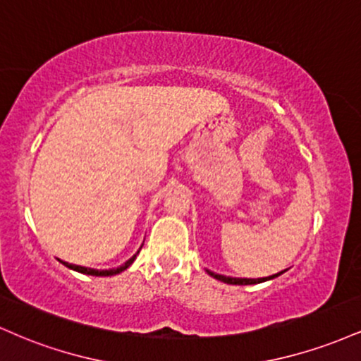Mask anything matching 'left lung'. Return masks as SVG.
<instances>
[{
    "instance_id": "obj_1",
    "label": "left lung",
    "mask_w": 361,
    "mask_h": 361,
    "mask_svg": "<svg viewBox=\"0 0 361 361\" xmlns=\"http://www.w3.org/2000/svg\"><path fill=\"white\" fill-rule=\"evenodd\" d=\"M210 276H214V279L224 281V283H229V285H255V283H261V281H267V280H271V279H276V276H280L281 273H276V275H271V276H264V279H234V276H224V275H217V273L214 271H209Z\"/></svg>"
}]
</instances>
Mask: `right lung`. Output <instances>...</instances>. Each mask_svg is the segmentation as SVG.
<instances>
[{
	"mask_svg": "<svg viewBox=\"0 0 361 361\" xmlns=\"http://www.w3.org/2000/svg\"><path fill=\"white\" fill-rule=\"evenodd\" d=\"M142 247V246H140ZM140 251V250H139ZM139 251L135 252L134 256H132L130 259H127L126 263L122 264V267L118 268H111V270H94V268H86V267H80V264H73V263H66V261H62V264H66L68 268H71L74 271H80V273H85V275H93V276H111V275H118V273H122L123 270H127L128 267H130L132 263H134V259L137 258Z\"/></svg>",
	"mask_w": 361,
	"mask_h": 361,
	"instance_id": "add662e5",
	"label": "right lung"
}]
</instances>
